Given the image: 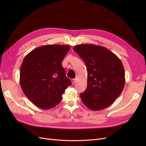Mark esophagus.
Here are the masks:
<instances>
[{
    "label": "esophagus",
    "mask_w": 146,
    "mask_h": 146,
    "mask_svg": "<svg viewBox=\"0 0 146 146\" xmlns=\"http://www.w3.org/2000/svg\"><path fill=\"white\" fill-rule=\"evenodd\" d=\"M71 82H72V84H74L75 83H76V80L75 78H72V80H71Z\"/></svg>",
    "instance_id": "34e87169"
}]
</instances>
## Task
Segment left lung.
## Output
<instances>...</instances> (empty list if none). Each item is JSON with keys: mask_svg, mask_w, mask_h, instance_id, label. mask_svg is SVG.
Returning <instances> with one entry per match:
<instances>
[{"mask_svg": "<svg viewBox=\"0 0 146 146\" xmlns=\"http://www.w3.org/2000/svg\"><path fill=\"white\" fill-rule=\"evenodd\" d=\"M85 62L88 84L80 98L86 107L98 111L111 105L125 85V72L121 60L108 48L94 44L73 48Z\"/></svg>", "mask_w": 146, "mask_h": 146, "instance_id": "8db88e82", "label": "left lung"}]
</instances>
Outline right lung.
<instances>
[{
  "instance_id": "obj_1",
  "label": "right lung",
  "mask_w": 146,
  "mask_h": 146,
  "mask_svg": "<svg viewBox=\"0 0 146 146\" xmlns=\"http://www.w3.org/2000/svg\"><path fill=\"white\" fill-rule=\"evenodd\" d=\"M69 46L46 45L25 56L20 70V84L27 98L38 107L48 110L58 105L65 90L71 85L62 61Z\"/></svg>"
}]
</instances>
